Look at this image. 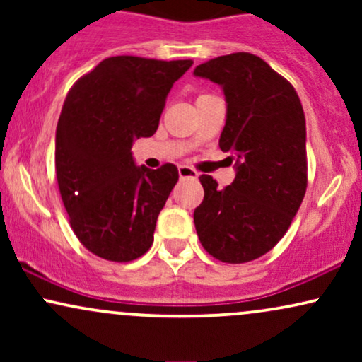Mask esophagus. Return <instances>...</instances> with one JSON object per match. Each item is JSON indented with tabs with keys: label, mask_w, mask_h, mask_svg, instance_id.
<instances>
[{
	"label": "esophagus",
	"mask_w": 362,
	"mask_h": 362,
	"mask_svg": "<svg viewBox=\"0 0 362 362\" xmlns=\"http://www.w3.org/2000/svg\"><path fill=\"white\" fill-rule=\"evenodd\" d=\"M178 175H180V178H197L199 173L194 168L187 167V165H180L178 167Z\"/></svg>",
	"instance_id": "34e87169"
}]
</instances>
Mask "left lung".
<instances>
[{"label": "left lung", "instance_id": "1", "mask_svg": "<svg viewBox=\"0 0 362 362\" xmlns=\"http://www.w3.org/2000/svg\"><path fill=\"white\" fill-rule=\"evenodd\" d=\"M194 74L221 86L226 122L219 148L236 172L224 189L201 175L204 201L194 211L195 231L218 260H255L284 236L305 197V112L293 85L250 52L219 56Z\"/></svg>", "mask_w": 362, "mask_h": 362}]
</instances>
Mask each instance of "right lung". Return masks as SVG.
<instances>
[{"mask_svg":"<svg viewBox=\"0 0 362 362\" xmlns=\"http://www.w3.org/2000/svg\"><path fill=\"white\" fill-rule=\"evenodd\" d=\"M192 61L103 59L66 97L56 129V175L74 235L95 255L134 260L178 180L175 165L138 167L132 143L156 132L173 83Z\"/></svg>","mask_w":362,"mask_h":362,"instance_id":"obj_1","label":"right lung"}]
</instances>
